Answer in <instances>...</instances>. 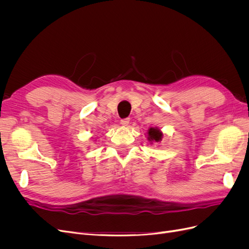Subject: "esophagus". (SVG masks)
<instances>
[{"label":"esophagus","instance_id":"obj_1","mask_svg":"<svg viewBox=\"0 0 249 249\" xmlns=\"http://www.w3.org/2000/svg\"><path fill=\"white\" fill-rule=\"evenodd\" d=\"M129 123H130V118L120 119V124H123V125H127L129 124Z\"/></svg>","mask_w":249,"mask_h":249}]
</instances>
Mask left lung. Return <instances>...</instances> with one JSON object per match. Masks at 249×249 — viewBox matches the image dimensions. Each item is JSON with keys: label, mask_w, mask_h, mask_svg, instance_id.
Returning a JSON list of instances; mask_svg holds the SVG:
<instances>
[{"label": "left lung", "mask_w": 249, "mask_h": 249, "mask_svg": "<svg viewBox=\"0 0 249 249\" xmlns=\"http://www.w3.org/2000/svg\"><path fill=\"white\" fill-rule=\"evenodd\" d=\"M162 137L163 134L160 129H158V127H149L147 131V140L150 141V143L160 142L162 140Z\"/></svg>", "instance_id": "1"}]
</instances>
